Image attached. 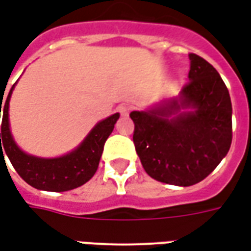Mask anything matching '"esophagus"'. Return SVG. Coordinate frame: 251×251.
Instances as JSON below:
<instances>
[{"mask_svg": "<svg viewBox=\"0 0 251 251\" xmlns=\"http://www.w3.org/2000/svg\"><path fill=\"white\" fill-rule=\"evenodd\" d=\"M117 110H118V113H120L121 115H127L130 113L131 107L129 104H120V106L117 107Z\"/></svg>", "mask_w": 251, "mask_h": 251, "instance_id": "obj_1", "label": "esophagus"}]
</instances>
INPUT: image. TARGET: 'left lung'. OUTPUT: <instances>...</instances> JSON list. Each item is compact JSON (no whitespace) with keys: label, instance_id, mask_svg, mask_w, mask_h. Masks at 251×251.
Returning a JSON list of instances; mask_svg holds the SVG:
<instances>
[{"label":"left lung","instance_id":"1","mask_svg":"<svg viewBox=\"0 0 251 251\" xmlns=\"http://www.w3.org/2000/svg\"><path fill=\"white\" fill-rule=\"evenodd\" d=\"M188 56L189 82L179 98L130 113L133 142L145 172L157 181L181 187L205 179L226 156L232 140L226 84L203 57Z\"/></svg>","mask_w":251,"mask_h":251}]
</instances>
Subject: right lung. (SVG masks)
Listing matches in <instances>:
<instances>
[{
  "mask_svg": "<svg viewBox=\"0 0 251 251\" xmlns=\"http://www.w3.org/2000/svg\"><path fill=\"white\" fill-rule=\"evenodd\" d=\"M13 88L14 84L9 91L5 103L2 104V100L0 102V111L2 109L0 133L1 156L6 153L20 177L37 189L63 192L87 183L98 169L104 142L114 129L120 114L115 113L110 115L109 118L98 122L82 144L71 153L56 158L35 157L24 153L16 145L9 129V100ZM0 98L3 99L2 94ZM1 139L3 140L2 143L0 142ZM2 147L5 152H2Z\"/></svg>",
  "mask_w": 251,
  "mask_h": 251,
  "instance_id": "add662e5",
  "label": "right lung"
}]
</instances>
